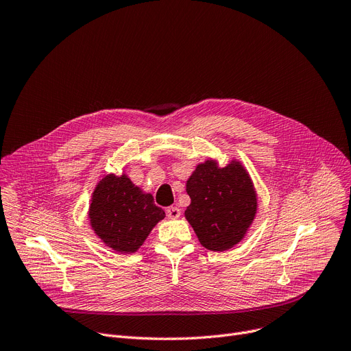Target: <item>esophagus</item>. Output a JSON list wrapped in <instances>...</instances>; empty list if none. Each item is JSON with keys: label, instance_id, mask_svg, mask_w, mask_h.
Masks as SVG:
<instances>
[{"label": "esophagus", "instance_id": "esophagus-1", "mask_svg": "<svg viewBox=\"0 0 351 351\" xmlns=\"http://www.w3.org/2000/svg\"><path fill=\"white\" fill-rule=\"evenodd\" d=\"M165 213L169 219H178V217L181 215V210L178 207H169L165 210Z\"/></svg>", "mask_w": 351, "mask_h": 351}]
</instances>
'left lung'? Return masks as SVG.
<instances>
[{"label":"left lung","mask_w":351,"mask_h":351,"mask_svg":"<svg viewBox=\"0 0 351 351\" xmlns=\"http://www.w3.org/2000/svg\"><path fill=\"white\" fill-rule=\"evenodd\" d=\"M191 204L186 219L206 248L224 252L244 237L257 211V197L243 165L219 169L211 160L199 164L187 181Z\"/></svg>","instance_id":"1"}]
</instances>
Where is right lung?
Wrapping results in <instances>:
<instances>
[{
  "mask_svg": "<svg viewBox=\"0 0 351 351\" xmlns=\"http://www.w3.org/2000/svg\"><path fill=\"white\" fill-rule=\"evenodd\" d=\"M165 213L127 176L110 174L98 182L90 206L95 234L119 253H134Z\"/></svg>",
  "mask_w": 351,
  "mask_h": 351,
  "instance_id": "1",
  "label": "right lung"
}]
</instances>
